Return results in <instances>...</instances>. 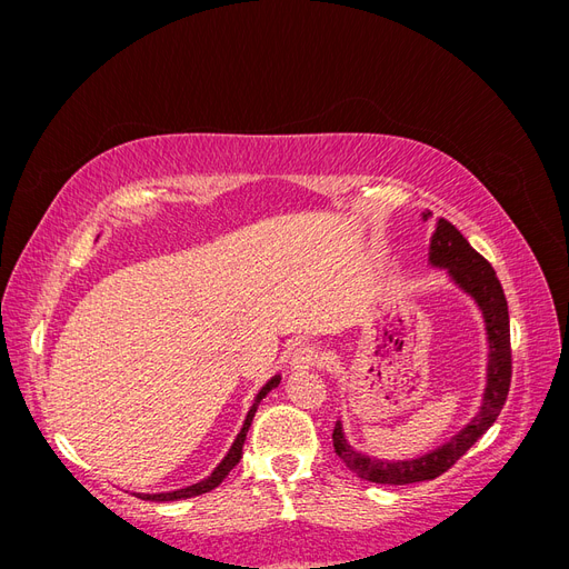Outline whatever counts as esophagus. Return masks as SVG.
I'll use <instances>...</instances> for the list:
<instances>
[{
  "label": "esophagus",
  "instance_id": "obj_1",
  "mask_svg": "<svg viewBox=\"0 0 569 569\" xmlns=\"http://www.w3.org/2000/svg\"><path fill=\"white\" fill-rule=\"evenodd\" d=\"M320 366V351L311 343H306V347H299L295 353L289 358V368L291 370H311Z\"/></svg>",
  "mask_w": 569,
  "mask_h": 569
}]
</instances>
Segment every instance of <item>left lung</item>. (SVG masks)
Masks as SVG:
<instances>
[{"label":"left lung","instance_id":"obj_1","mask_svg":"<svg viewBox=\"0 0 569 569\" xmlns=\"http://www.w3.org/2000/svg\"><path fill=\"white\" fill-rule=\"evenodd\" d=\"M429 266L449 272V280L468 295L485 318L487 330V385L481 393V406L477 416L456 432L449 441L437 449L406 460H382L353 449L347 435H343L341 420H337L332 441L335 453L343 465L360 479L375 481V485H416V481L435 479L446 472L451 465L465 456V451L487 432V429L501 416V408L510 389V318L503 287L498 282L493 268L487 258H481L468 239H465L449 220L439 218L435 234L429 239Z\"/></svg>","mask_w":569,"mask_h":569}]
</instances>
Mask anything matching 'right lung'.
I'll use <instances>...</instances> for the list:
<instances>
[{
    "instance_id": "obj_1",
    "label": "right lung",
    "mask_w": 569,
    "mask_h": 569,
    "mask_svg": "<svg viewBox=\"0 0 569 569\" xmlns=\"http://www.w3.org/2000/svg\"><path fill=\"white\" fill-rule=\"evenodd\" d=\"M280 380H282L280 375L270 377V380L261 387V391L256 393V399H253V403H251V408H249V412H247V418H244V425H242V429H239L237 439L232 441L230 451L226 453V458H222V460L218 462V468H216L209 477L201 479V481H197V485H189V487H184V489L163 491V493H137V496H140L142 501H180V498H192V496H201V493H206V491L216 489V487L220 485V481L230 475V470H232L234 465L239 462V458H242V446H244L247 432H249V427H251V420H253L256 410H258V403H261V401L266 399V396H268L274 387L280 385Z\"/></svg>"
}]
</instances>
